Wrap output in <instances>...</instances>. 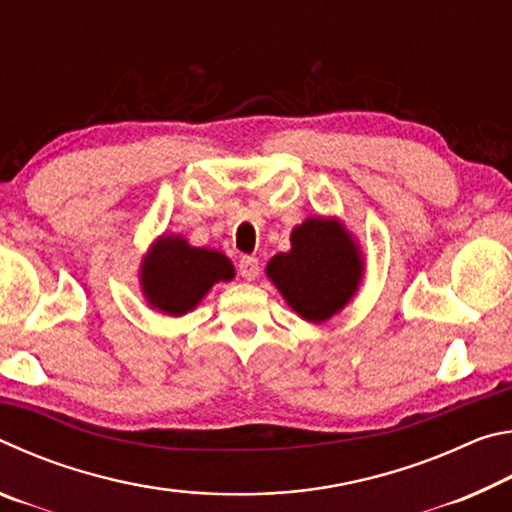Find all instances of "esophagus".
<instances>
[{"instance_id":"obj_1","label":"esophagus","mask_w":512,"mask_h":512,"mask_svg":"<svg viewBox=\"0 0 512 512\" xmlns=\"http://www.w3.org/2000/svg\"><path fill=\"white\" fill-rule=\"evenodd\" d=\"M239 275L244 277V280H255L259 275V259L257 257H250L244 255L239 259Z\"/></svg>"}]
</instances>
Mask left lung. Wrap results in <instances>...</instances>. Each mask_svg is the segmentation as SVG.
<instances>
[{
	"label": "left lung",
	"instance_id": "1",
	"mask_svg": "<svg viewBox=\"0 0 512 512\" xmlns=\"http://www.w3.org/2000/svg\"><path fill=\"white\" fill-rule=\"evenodd\" d=\"M361 257L339 223L307 219L291 235L289 253L266 266L284 300L311 323H320L345 307L361 280Z\"/></svg>",
	"mask_w": 512,
	"mask_h": 512
}]
</instances>
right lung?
Instances as JSON below:
<instances>
[{
	"label": "right lung",
	"instance_id": "add662e5",
	"mask_svg": "<svg viewBox=\"0 0 512 512\" xmlns=\"http://www.w3.org/2000/svg\"><path fill=\"white\" fill-rule=\"evenodd\" d=\"M235 266L219 250L194 248L183 237H162L144 259L142 287L153 307L183 316L212 284L232 280Z\"/></svg>",
	"mask_w": 512,
	"mask_h": 512
}]
</instances>
